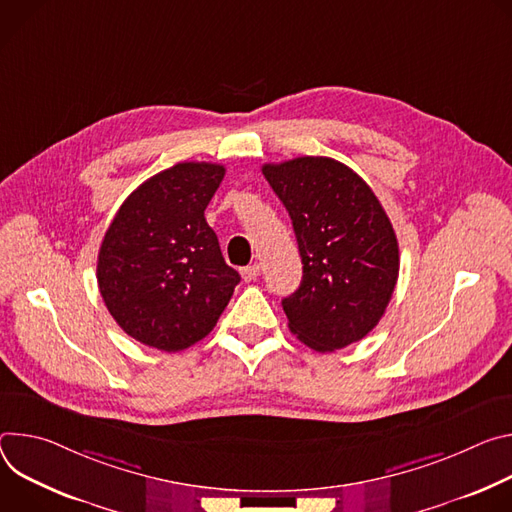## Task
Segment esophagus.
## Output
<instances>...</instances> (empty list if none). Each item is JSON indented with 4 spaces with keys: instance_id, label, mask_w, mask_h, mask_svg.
Returning a JSON list of instances; mask_svg holds the SVG:
<instances>
[{
    "instance_id": "1",
    "label": "esophagus",
    "mask_w": 512,
    "mask_h": 512,
    "mask_svg": "<svg viewBox=\"0 0 512 512\" xmlns=\"http://www.w3.org/2000/svg\"><path fill=\"white\" fill-rule=\"evenodd\" d=\"M258 274H260V266H258V264H250V266L242 268V278H244L246 282L256 280V276H258Z\"/></svg>"
}]
</instances>
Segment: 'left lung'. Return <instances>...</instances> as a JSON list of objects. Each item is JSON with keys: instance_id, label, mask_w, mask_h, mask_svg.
<instances>
[{"instance_id": "left-lung-1", "label": "left lung", "mask_w": 512, "mask_h": 512, "mask_svg": "<svg viewBox=\"0 0 512 512\" xmlns=\"http://www.w3.org/2000/svg\"><path fill=\"white\" fill-rule=\"evenodd\" d=\"M287 207L303 262L301 287L282 299L289 329L315 352L366 337L399 278V242L374 191L342 162L299 156L264 164Z\"/></svg>"}]
</instances>
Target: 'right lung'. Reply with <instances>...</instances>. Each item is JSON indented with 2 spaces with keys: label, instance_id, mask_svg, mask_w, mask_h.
<instances>
[{
  "label": "right lung",
  "instance_id": "1",
  "mask_svg": "<svg viewBox=\"0 0 512 512\" xmlns=\"http://www.w3.org/2000/svg\"><path fill=\"white\" fill-rule=\"evenodd\" d=\"M225 168L179 162L144 181L109 223L97 285L118 325L140 344L181 352L203 339L240 274L227 266L205 207Z\"/></svg>",
  "mask_w": 512,
  "mask_h": 512
}]
</instances>
